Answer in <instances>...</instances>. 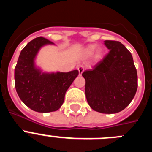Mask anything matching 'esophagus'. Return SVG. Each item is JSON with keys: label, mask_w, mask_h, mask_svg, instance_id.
<instances>
[{"label": "esophagus", "mask_w": 152, "mask_h": 152, "mask_svg": "<svg viewBox=\"0 0 152 152\" xmlns=\"http://www.w3.org/2000/svg\"><path fill=\"white\" fill-rule=\"evenodd\" d=\"M77 70H78L79 72V75H81V74H82L84 71V67L80 65V66H79L78 68H77Z\"/></svg>", "instance_id": "esophagus-1"}]
</instances>
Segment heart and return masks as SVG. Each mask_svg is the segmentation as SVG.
<instances>
[{"instance_id":"1","label":"heart","mask_w":152,"mask_h":152,"mask_svg":"<svg viewBox=\"0 0 152 152\" xmlns=\"http://www.w3.org/2000/svg\"><path fill=\"white\" fill-rule=\"evenodd\" d=\"M95 49H96V45H89V46L87 47V48H86V49L84 50V55L85 56H87V57L92 56L93 53L94 52ZM100 52H101V50L99 49H97V51H96V53H97V54H99V53H100Z\"/></svg>"}]
</instances>
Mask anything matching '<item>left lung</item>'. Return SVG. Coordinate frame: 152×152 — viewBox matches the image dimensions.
I'll return each instance as SVG.
<instances>
[{
	"mask_svg": "<svg viewBox=\"0 0 152 152\" xmlns=\"http://www.w3.org/2000/svg\"><path fill=\"white\" fill-rule=\"evenodd\" d=\"M110 49L92 69L86 70L85 94L90 107L101 113H116L134 98L138 76L131 52L118 41L105 40Z\"/></svg>",
	"mask_w": 152,
	"mask_h": 152,
	"instance_id": "obj_1",
	"label": "left lung"
}]
</instances>
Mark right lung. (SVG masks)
<instances>
[{"instance_id": "add662e5", "label": "right lung", "mask_w": 152, "mask_h": 152, "mask_svg": "<svg viewBox=\"0 0 152 152\" xmlns=\"http://www.w3.org/2000/svg\"><path fill=\"white\" fill-rule=\"evenodd\" d=\"M53 42L44 37L30 41L21 51L14 71L15 88L20 100L31 110L39 113L58 110L64 103L67 90L79 72L42 73L34 60L41 47Z\"/></svg>"}]
</instances>
